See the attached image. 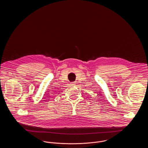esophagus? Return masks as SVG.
Masks as SVG:
<instances>
[{"mask_svg":"<svg viewBox=\"0 0 148 148\" xmlns=\"http://www.w3.org/2000/svg\"><path fill=\"white\" fill-rule=\"evenodd\" d=\"M75 84H76V83L75 82H72V83H71V86H74V85H75Z\"/></svg>","mask_w":148,"mask_h":148,"instance_id":"34e87169","label":"esophagus"}]
</instances>
